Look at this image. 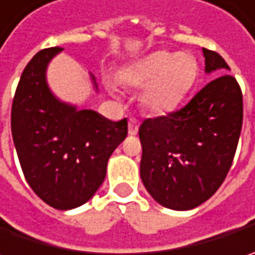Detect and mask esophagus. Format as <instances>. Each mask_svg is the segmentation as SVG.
Here are the masks:
<instances>
[{
  "label": "esophagus",
  "mask_w": 255,
  "mask_h": 255,
  "mask_svg": "<svg viewBox=\"0 0 255 255\" xmlns=\"http://www.w3.org/2000/svg\"><path fill=\"white\" fill-rule=\"evenodd\" d=\"M129 134L130 136H134V134H137V132H139V123H137V121H134V119H130L129 121Z\"/></svg>",
  "instance_id": "34e87169"
}]
</instances>
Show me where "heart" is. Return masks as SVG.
Returning <instances> with one entry per match:
<instances>
[{"label": "heart", "mask_w": 255, "mask_h": 255, "mask_svg": "<svg viewBox=\"0 0 255 255\" xmlns=\"http://www.w3.org/2000/svg\"><path fill=\"white\" fill-rule=\"evenodd\" d=\"M199 75L196 59L186 52H153L133 62L121 75V82L130 88L144 86L143 106L163 115L173 111L190 92Z\"/></svg>", "instance_id": "b5f03b06"}]
</instances>
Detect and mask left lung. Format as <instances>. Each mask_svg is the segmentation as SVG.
I'll use <instances>...</instances> for the list:
<instances>
[{
    "mask_svg": "<svg viewBox=\"0 0 255 255\" xmlns=\"http://www.w3.org/2000/svg\"><path fill=\"white\" fill-rule=\"evenodd\" d=\"M203 56L204 72L218 78L183 109L146 119L139 129L143 184L154 200L171 210H191L219 190L240 139V86L217 52L203 48Z\"/></svg>",
    "mask_w": 255,
    "mask_h": 255,
    "instance_id": "8db88e82",
    "label": "left lung"
}]
</instances>
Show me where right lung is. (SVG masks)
Instances as JSON below:
<instances>
[{
  "mask_svg": "<svg viewBox=\"0 0 255 255\" xmlns=\"http://www.w3.org/2000/svg\"><path fill=\"white\" fill-rule=\"evenodd\" d=\"M62 51H39L25 66L12 102L11 130L35 194L54 209L71 210L91 200L101 187L109 157L128 134V121L112 122L55 96L46 71ZM91 81L99 92L92 74Z\"/></svg>",
  "mask_w": 255,
  "mask_h": 255,
  "instance_id": "add662e5",
  "label": "right lung"
}]
</instances>
